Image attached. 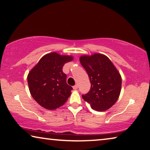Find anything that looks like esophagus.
Returning <instances> with one entry per match:
<instances>
[{
	"label": "esophagus",
	"instance_id": "obj_1",
	"mask_svg": "<svg viewBox=\"0 0 150 150\" xmlns=\"http://www.w3.org/2000/svg\"><path fill=\"white\" fill-rule=\"evenodd\" d=\"M73 88L74 89H77L78 88V85H75V86H74L73 87Z\"/></svg>",
	"mask_w": 150,
	"mask_h": 150
}]
</instances>
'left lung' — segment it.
<instances>
[{"label":"left lung","instance_id":"left-lung-1","mask_svg":"<svg viewBox=\"0 0 150 150\" xmlns=\"http://www.w3.org/2000/svg\"><path fill=\"white\" fill-rule=\"evenodd\" d=\"M80 62L88 74L90 90L81 95L85 101L97 111H104L112 106L119 97L122 79L110 60L101 54L82 56Z\"/></svg>","mask_w":150,"mask_h":150}]
</instances>
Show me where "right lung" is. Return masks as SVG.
I'll return each mask as SVG.
<instances>
[{"mask_svg": "<svg viewBox=\"0 0 150 150\" xmlns=\"http://www.w3.org/2000/svg\"><path fill=\"white\" fill-rule=\"evenodd\" d=\"M70 56L56 52L46 54L28 75L31 95L40 106L54 110L63 105L73 88L67 83V75L62 72L64 64L72 61Z\"/></svg>", "mask_w": 150, "mask_h": 150, "instance_id": "right-lung-1", "label": "right lung"}]
</instances>
